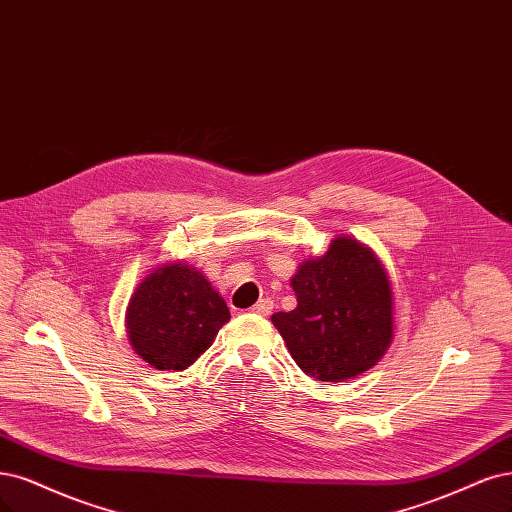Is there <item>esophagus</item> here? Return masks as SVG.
I'll use <instances>...</instances> for the list:
<instances>
[{
    "label": "esophagus",
    "instance_id": "1",
    "mask_svg": "<svg viewBox=\"0 0 512 512\" xmlns=\"http://www.w3.org/2000/svg\"><path fill=\"white\" fill-rule=\"evenodd\" d=\"M256 313H260V315H271V311H273V301L271 298H260V301L252 307Z\"/></svg>",
    "mask_w": 512,
    "mask_h": 512
}]
</instances>
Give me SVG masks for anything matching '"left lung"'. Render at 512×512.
<instances>
[{"label": "left lung", "mask_w": 512, "mask_h": 512, "mask_svg": "<svg viewBox=\"0 0 512 512\" xmlns=\"http://www.w3.org/2000/svg\"><path fill=\"white\" fill-rule=\"evenodd\" d=\"M296 307L273 313L303 373L345 381L373 368L392 343V288L379 258L351 237L332 239L292 277Z\"/></svg>", "instance_id": "obj_1"}]
</instances>
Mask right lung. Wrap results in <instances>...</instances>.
Listing matches in <instances>:
<instances>
[{"mask_svg": "<svg viewBox=\"0 0 512 512\" xmlns=\"http://www.w3.org/2000/svg\"><path fill=\"white\" fill-rule=\"evenodd\" d=\"M231 320L224 298L186 262L154 269L133 292L127 332L137 356L158 370H184Z\"/></svg>", "mask_w": 512, "mask_h": 512, "instance_id": "obj_1", "label": "right lung"}]
</instances>
